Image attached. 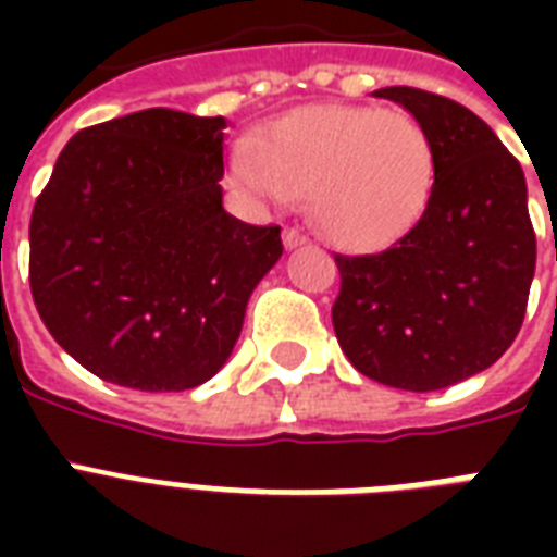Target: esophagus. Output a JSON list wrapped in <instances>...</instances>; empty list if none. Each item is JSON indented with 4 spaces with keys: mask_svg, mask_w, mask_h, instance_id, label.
<instances>
[{
    "mask_svg": "<svg viewBox=\"0 0 557 557\" xmlns=\"http://www.w3.org/2000/svg\"><path fill=\"white\" fill-rule=\"evenodd\" d=\"M306 243H309V239H306L300 231H295V227H286V231H283V245H286L288 251H295V248H300V245Z\"/></svg>",
    "mask_w": 557,
    "mask_h": 557,
    "instance_id": "1",
    "label": "esophagus"
}]
</instances>
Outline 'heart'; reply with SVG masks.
Segmentation results:
<instances>
[{
	"label": "heart",
	"mask_w": 557,
	"mask_h": 557,
	"mask_svg": "<svg viewBox=\"0 0 557 557\" xmlns=\"http://www.w3.org/2000/svg\"><path fill=\"white\" fill-rule=\"evenodd\" d=\"M236 182L271 208L309 190L314 225L344 251L387 248L422 216L433 187V147L401 109L318 103L286 112L262 141L243 138Z\"/></svg>",
	"instance_id": "1"
}]
</instances>
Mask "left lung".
I'll return each mask as SVG.
<instances>
[{
  "instance_id": "1",
  "label": "left lung",
  "mask_w": 557,
  "mask_h": 557,
  "mask_svg": "<svg viewBox=\"0 0 557 557\" xmlns=\"http://www.w3.org/2000/svg\"><path fill=\"white\" fill-rule=\"evenodd\" d=\"M433 147V187L393 248L335 257L332 326L358 372L387 387L442 389L488 370L518 338L535 277L527 178L494 129L457 100L387 86Z\"/></svg>"
}]
</instances>
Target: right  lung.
<instances>
[{
    "label": "right lung",
    "mask_w": 557,
    "mask_h": 557,
    "mask_svg": "<svg viewBox=\"0 0 557 557\" xmlns=\"http://www.w3.org/2000/svg\"><path fill=\"white\" fill-rule=\"evenodd\" d=\"M225 117L144 109L65 144L30 216V295L98 379L144 393L213 379L280 227L222 208Z\"/></svg>",
    "instance_id": "obj_1"
}]
</instances>
